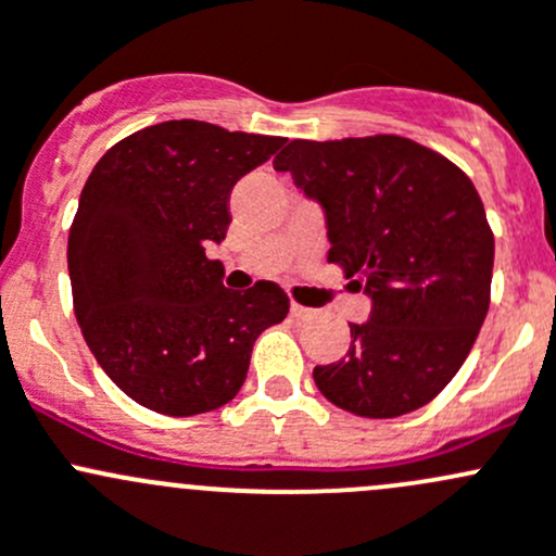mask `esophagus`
Returning <instances> with one entry per match:
<instances>
[{"mask_svg": "<svg viewBox=\"0 0 556 556\" xmlns=\"http://www.w3.org/2000/svg\"><path fill=\"white\" fill-rule=\"evenodd\" d=\"M291 316H294L296 320H307V318H313L316 316V311H313V307H305V305H300V302H291Z\"/></svg>", "mask_w": 556, "mask_h": 556, "instance_id": "1", "label": "esophagus"}]
</instances>
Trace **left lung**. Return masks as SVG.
I'll use <instances>...</instances> for the list:
<instances>
[{
  "instance_id": "obj_1",
  "label": "left lung",
  "mask_w": 556,
  "mask_h": 556,
  "mask_svg": "<svg viewBox=\"0 0 556 556\" xmlns=\"http://www.w3.org/2000/svg\"><path fill=\"white\" fill-rule=\"evenodd\" d=\"M273 165L320 205L329 262L371 300L345 358L313 369L318 391L362 417L420 409L457 375L488 316L495 240L477 187L402 136L296 139Z\"/></svg>"
}]
</instances>
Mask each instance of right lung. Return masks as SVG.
Wrapping results in <instances>:
<instances>
[{
    "instance_id": "obj_1",
    "label": "right lung",
    "mask_w": 556,
    "mask_h": 556,
    "mask_svg": "<svg viewBox=\"0 0 556 556\" xmlns=\"http://www.w3.org/2000/svg\"><path fill=\"white\" fill-rule=\"evenodd\" d=\"M283 141L168 119L117 141L85 181L68 232L74 313L136 404L170 417L219 409L256 337L289 313L280 286L225 289V267L205 256L227 236L236 181Z\"/></svg>"
}]
</instances>
